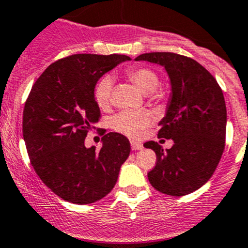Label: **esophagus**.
Here are the masks:
<instances>
[{"instance_id": "obj_1", "label": "esophagus", "mask_w": 248, "mask_h": 248, "mask_svg": "<svg viewBox=\"0 0 248 248\" xmlns=\"http://www.w3.org/2000/svg\"><path fill=\"white\" fill-rule=\"evenodd\" d=\"M131 147H132V150H141L142 149V144H141V142H138V141H134V140H132Z\"/></svg>"}]
</instances>
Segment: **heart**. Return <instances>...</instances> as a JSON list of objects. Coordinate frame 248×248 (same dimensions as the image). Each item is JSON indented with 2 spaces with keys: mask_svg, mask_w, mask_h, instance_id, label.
<instances>
[{
  "mask_svg": "<svg viewBox=\"0 0 248 248\" xmlns=\"http://www.w3.org/2000/svg\"><path fill=\"white\" fill-rule=\"evenodd\" d=\"M126 76L144 93H154L159 86V77L154 69L144 66H133L127 68ZM114 80L110 76H104L99 79L94 87V101L101 109L109 108L111 101V92ZM155 94V93H154ZM150 115L146 111L124 110L110 120V126L119 133L128 137H137L149 124Z\"/></svg>",
  "mask_w": 248,
  "mask_h": 248,
  "instance_id": "b5f03b06",
  "label": "heart"
}]
</instances>
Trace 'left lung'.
<instances>
[{"mask_svg":"<svg viewBox=\"0 0 248 248\" xmlns=\"http://www.w3.org/2000/svg\"><path fill=\"white\" fill-rule=\"evenodd\" d=\"M136 61L164 67L171 94L166 116L159 121L158 138L172 139L170 149L145 142L156 152L149 171L150 184L161 193L181 197L201 188L212 176L224 150L227 109L216 79L193 59L174 52H149Z\"/></svg>","mask_w":248,"mask_h":248,"instance_id":"8db88e82","label":"left lung"}]
</instances>
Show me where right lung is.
I'll return each mask as SVG.
<instances>
[{
  "mask_svg": "<svg viewBox=\"0 0 248 248\" xmlns=\"http://www.w3.org/2000/svg\"><path fill=\"white\" fill-rule=\"evenodd\" d=\"M126 55L77 54L50 64L32 86L24 108L22 136L34 171L60 198L91 204L114 188L131 152L129 140L110 132L101 150L85 146L101 117L97 81L129 61Z\"/></svg>",
  "mask_w": 248,
  "mask_h": 248,
  "instance_id": "obj_1",
  "label": "right lung"
}]
</instances>
